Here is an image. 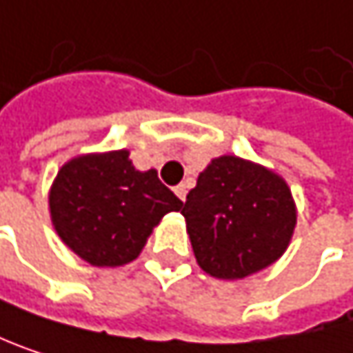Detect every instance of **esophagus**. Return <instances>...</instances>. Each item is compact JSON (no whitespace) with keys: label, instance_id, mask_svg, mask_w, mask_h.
<instances>
[{"label":"esophagus","instance_id":"34e87169","mask_svg":"<svg viewBox=\"0 0 353 353\" xmlns=\"http://www.w3.org/2000/svg\"><path fill=\"white\" fill-rule=\"evenodd\" d=\"M174 193H176V197H179L181 201H185V197H187V185H185V183L176 185V187H174Z\"/></svg>","mask_w":353,"mask_h":353}]
</instances>
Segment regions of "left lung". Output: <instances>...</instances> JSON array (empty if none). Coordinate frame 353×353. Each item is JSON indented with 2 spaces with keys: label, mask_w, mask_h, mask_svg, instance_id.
I'll return each instance as SVG.
<instances>
[{
  "label": "left lung",
  "mask_w": 353,
  "mask_h": 353,
  "mask_svg": "<svg viewBox=\"0 0 353 353\" xmlns=\"http://www.w3.org/2000/svg\"><path fill=\"white\" fill-rule=\"evenodd\" d=\"M181 214L197 263L220 279H243L277 261L296 226L285 181L236 156L212 160Z\"/></svg>",
  "instance_id": "8db88e82"
}]
</instances>
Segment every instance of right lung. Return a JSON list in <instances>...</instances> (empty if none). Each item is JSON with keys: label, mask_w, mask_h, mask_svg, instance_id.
<instances>
[{"label": "right lung", "mask_w": 353, "mask_h": 353, "mask_svg": "<svg viewBox=\"0 0 353 353\" xmlns=\"http://www.w3.org/2000/svg\"><path fill=\"white\" fill-rule=\"evenodd\" d=\"M181 205L158 172L135 170L125 150L74 158L49 195L57 234L94 267L133 261L162 216Z\"/></svg>", "instance_id": "obj_1"}]
</instances>
